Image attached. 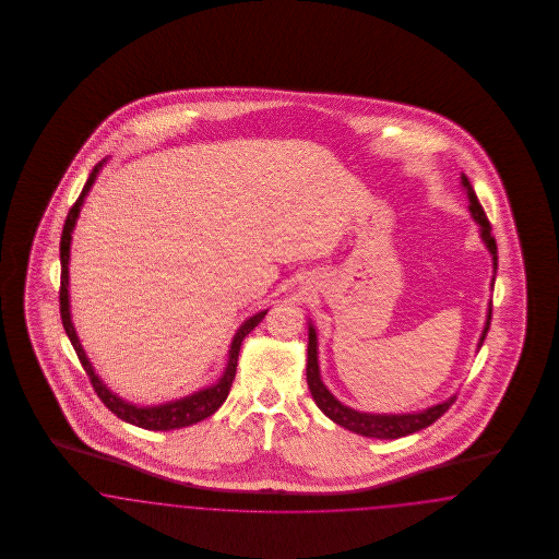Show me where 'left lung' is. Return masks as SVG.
Instances as JSON below:
<instances>
[{
	"instance_id": "8db88e82",
	"label": "left lung",
	"mask_w": 559,
	"mask_h": 559,
	"mask_svg": "<svg viewBox=\"0 0 559 559\" xmlns=\"http://www.w3.org/2000/svg\"><path fill=\"white\" fill-rule=\"evenodd\" d=\"M461 187L465 190L467 199H469V213L474 217V222L479 226V239L486 245L488 253L492 255V272L497 274V266H499V258H497V240L490 235L492 226L486 217V213L479 205L478 197L474 192V188L469 185L467 176H461ZM495 274H492V283L490 287H495ZM490 319H492V301L488 304V312H486V322L479 335L478 349L486 340V333L490 329ZM306 379H308V388L310 394L317 402L320 411L337 426L346 427L349 431L365 436V438H379V440H396V438H404L411 436L419 429H426L431 426L438 417H442L456 396L433 404L424 411H413V413H365V411H356L352 406H347L344 402L335 399L329 388L322 383L319 367V335L317 329L312 324V320H308V365H306Z\"/></svg>"
}]
</instances>
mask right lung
<instances>
[{"label":"right lung","instance_id":"obj_1","mask_svg":"<svg viewBox=\"0 0 559 559\" xmlns=\"http://www.w3.org/2000/svg\"><path fill=\"white\" fill-rule=\"evenodd\" d=\"M107 159L100 160L85 187L81 190L80 199L75 201V205L71 207V212L67 215V222H64V228H62V237H60V319H62V326L71 340V344L75 347L78 356H80L81 367L85 369V372L90 374V381L98 394V399L105 402L110 413H115L121 421L126 424H132L135 427H142V429H151V431H169V429H180V427L192 426V424H199L203 419H207L210 415H213L226 399H228V392L233 388V381H235V374H237V365H239V352L242 340L262 322V319L266 317L267 310H262L253 317L245 320L237 329L230 347H228V360H226V369L219 374V379L199 390V392H192L185 399L169 400V402H163V404H155V406H140V404H133L130 400H123L121 396H117L112 390H108L107 383L100 379V374H96L85 349L81 346L80 335L75 331V324L71 320V293H69V262H71V240H73V230H75V224H78V217H80L81 207H83V201L87 197V192L94 187L100 169L105 167Z\"/></svg>","mask_w":559,"mask_h":559}]
</instances>
